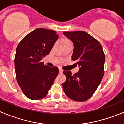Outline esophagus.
Here are the masks:
<instances>
[{"label": "esophagus", "mask_w": 124, "mask_h": 124, "mask_svg": "<svg viewBox=\"0 0 124 124\" xmlns=\"http://www.w3.org/2000/svg\"><path fill=\"white\" fill-rule=\"evenodd\" d=\"M59 73H62V72H63V70H62V68H59Z\"/></svg>", "instance_id": "1"}]
</instances>
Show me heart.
I'll use <instances>...</instances> for the list:
<instances>
[{"label":"heart","mask_w":124,"mask_h":124,"mask_svg":"<svg viewBox=\"0 0 124 124\" xmlns=\"http://www.w3.org/2000/svg\"><path fill=\"white\" fill-rule=\"evenodd\" d=\"M61 44H62L63 46H67V45H72V42L68 38H63L61 39Z\"/></svg>","instance_id":"1"}]
</instances>
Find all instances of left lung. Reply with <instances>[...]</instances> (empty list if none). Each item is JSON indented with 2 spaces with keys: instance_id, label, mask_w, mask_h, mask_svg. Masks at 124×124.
Here are the masks:
<instances>
[{
  "instance_id": "obj_1",
  "label": "left lung",
  "mask_w": 124,
  "mask_h": 124,
  "mask_svg": "<svg viewBox=\"0 0 124 124\" xmlns=\"http://www.w3.org/2000/svg\"><path fill=\"white\" fill-rule=\"evenodd\" d=\"M74 44L72 60L78 61L79 71L72 74L63 71L66 81L62 84L63 91L69 98L84 102L91 98L100 84L104 74L105 54L99 42L82 31L64 32Z\"/></svg>"
}]
</instances>
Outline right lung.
Segmentation results:
<instances>
[{"label": "right lung", "instance_id": "1", "mask_svg": "<svg viewBox=\"0 0 124 124\" xmlns=\"http://www.w3.org/2000/svg\"><path fill=\"white\" fill-rule=\"evenodd\" d=\"M58 36L54 30L40 28L25 36L17 46L16 79L29 99L38 100L46 96L58 75L57 67H49L41 62L49 54Z\"/></svg>", "mask_w": 124, "mask_h": 124}]
</instances>
